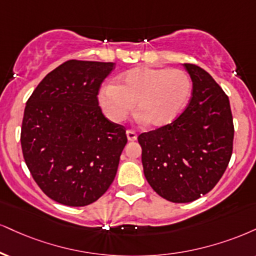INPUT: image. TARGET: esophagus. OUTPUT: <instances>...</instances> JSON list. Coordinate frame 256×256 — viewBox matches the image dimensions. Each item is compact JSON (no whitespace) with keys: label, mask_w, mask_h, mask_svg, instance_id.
Here are the masks:
<instances>
[{"label":"esophagus","mask_w":256,"mask_h":256,"mask_svg":"<svg viewBox=\"0 0 256 256\" xmlns=\"http://www.w3.org/2000/svg\"><path fill=\"white\" fill-rule=\"evenodd\" d=\"M126 136H128V142H134L137 140V134H136V131H134V130L126 131Z\"/></svg>","instance_id":"esophagus-1"}]
</instances>
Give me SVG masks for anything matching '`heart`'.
I'll list each match as a JSON object with an SVG mask.
<instances>
[{
	"label": "heart",
	"instance_id": "obj_1",
	"mask_svg": "<svg viewBox=\"0 0 256 256\" xmlns=\"http://www.w3.org/2000/svg\"><path fill=\"white\" fill-rule=\"evenodd\" d=\"M190 94L192 81L184 70L140 66L118 76L116 84H104L98 101L112 122H124L136 104L142 122L163 128L181 114Z\"/></svg>",
	"mask_w": 256,
	"mask_h": 256
}]
</instances>
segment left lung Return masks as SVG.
Here are the masks:
<instances>
[{
  "mask_svg": "<svg viewBox=\"0 0 256 256\" xmlns=\"http://www.w3.org/2000/svg\"><path fill=\"white\" fill-rule=\"evenodd\" d=\"M192 80V98L173 122L138 136L144 175L172 202H190L216 186L232 154L229 98L204 69L182 64Z\"/></svg>",
  "mask_w": 256,
  "mask_h": 256,
  "instance_id": "obj_1",
  "label": "left lung"
}]
</instances>
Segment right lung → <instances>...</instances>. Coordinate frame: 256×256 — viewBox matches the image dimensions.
I'll list each match as a JSON object with an SVG mask.
<instances>
[{
    "label": "right lung",
    "mask_w": 256,
    "mask_h": 256,
    "mask_svg": "<svg viewBox=\"0 0 256 256\" xmlns=\"http://www.w3.org/2000/svg\"><path fill=\"white\" fill-rule=\"evenodd\" d=\"M113 69L110 62L68 60L42 78L24 107V162L40 190L60 204H92L116 178L128 138L98 101Z\"/></svg>",
    "instance_id": "add662e5"
}]
</instances>
